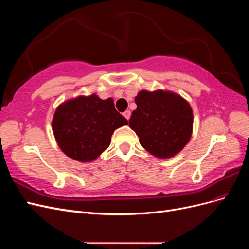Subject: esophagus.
I'll list each match as a JSON object with an SVG mask.
<instances>
[{
	"mask_svg": "<svg viewBox=\"0 0 249 249\" xmlns=\"http://www.w3.org/2000/svg\"><path fill=\"white\" fill-rule=\"evenodd\" d=\"M124 116L129 120L130 119V117H131V111H129V110H126V111H124Z\"/></svg>",
	"mask_w": 249,
	"mask_h": 249,
	"instance_id": "esophagus-1",
	"label": "esophagus"
}]
</instances>
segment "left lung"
Returning <instances> with one entry per match:
<instances>
[{
    "mask_svg": "<svg viewBox=\"0 0 249 249\" xmlns=\"http://www.w3.org/2000/svg\"><path fill=\"white\" fill-rule=\"evenodd\" d=\"M135 103L137 109L133 111L129 125L148 153L158 158H170L189 142L193 113L183 97L163 90H142Z\"/></svg>",
    "mask_w": 249,
    "mask_h": 249,
    "instance_id": "1",
    "label": "left lung"
}]
</instances>
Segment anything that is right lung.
<instances>
[{
  "label": "right lung",
  "instance_id": "1",
  "mask_svg": "<svg viewBox=\"0 0 249 249\" xmlns=\"http://www.w3.org/2000/svg\"><path fill=\"white\" fill-rule=\"evenodd\" d=\"M127 120L118 113L112 99L96 94L79 96L57 108L52 126L62 152L81 162L95 160L110 145L111 136Z\"/></svg>",
  "mask_w": 249,
  "mask_h": 249
}]
</instances>
